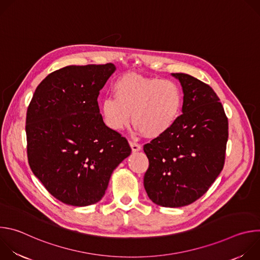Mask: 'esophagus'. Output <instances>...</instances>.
Listing matches in <instances>:
<instances>
[{
    "label": "esophagus",
    "mask_w": 260,
    "mask_h": 260,
    "mask_svg": "<svg viewBox=\"0 0 260 260\" xmlns=\"http://www.w3.org/2000/svg\"><path fill=\"white\" fill-rule=\"evenodd\" d=\"M129 146L132 148V151L135 153V152H138L141 150V145L135 143V142H129Z\"/></svg>",
    "instance_id": "obj_1"
}]
</instances>
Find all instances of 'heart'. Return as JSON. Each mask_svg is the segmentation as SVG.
<instances>
[{
    "mask_svg": "<svg viewBox=\"0 0 260 260\" xmlns=\"http://www.w3.org/2000/svg\"><path fill=\"white\" fill-rule=\"evenodd\" d=\"M114 98L102 101L100 111L105 124L114 132L133 124L148 139L168 133L179 117L182 92L171 80L127 73L113 85Z\"/></svg>",
    "mask_w": 260,
    "mask_h": 260,
    "instance_id": "b5f03b06",
    "label": "heart"
}]
</instances>
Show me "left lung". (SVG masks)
I'll return each mask as SVG.
<instances>
[{"mask_svg": "<svg viewBox=\"0 0 260 260\" xmlns=\"http://www.w3.org/2000/svg\"><path fill=\"white\" fill-rule=\"evenodd\" d=\"M182 115L172 128L144 146L149 168L144 187L156 205L179 208L205 194L224 166L229 121L215 91L184 73Z\"/></svg>", "mask_w": 260, "mask_h": 260, "instance_id": "8db88e82", "label": "left lung"}]
</instances>
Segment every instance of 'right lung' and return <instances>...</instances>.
<instances>
[{
    "mask_svg": "<svg viewBox=\"0 0 260 260\" xmlns=\"http://www.w3.org/2000/svg\"><path fill=\"white\" fill-rule=\"evenodd\" d=\"M115 71L113 63L59 69L38 85L28 106L29 167L66 205L100 202L113 171L132 152L126 139L105 124L98 105Z\"/></svg>",
    "mask_w": 260,
    "mask_h": 260,
    "instance_id": "add662e5",
    "label": "right lung"
}]
</instances>
